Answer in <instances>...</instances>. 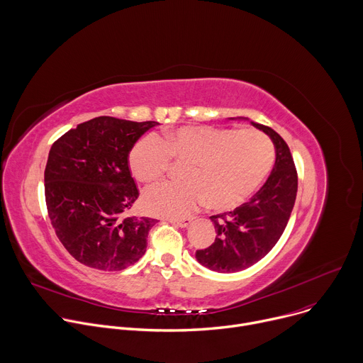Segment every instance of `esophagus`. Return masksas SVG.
<instances>
[{
    "mask_svg": "<svg viewBox=\"0 0 363 363\" xmlns=\"http://www.w3.org/2000/svg\"><path fill=\"white\" fill-rule=\"evenodd\" d=\"M192 223L191 218H184V220H171V224L177 225V227H181V228H186L189 227Z\"/></svg>",
    "mask_w": 363,
    "mask_h": 363,
    "instance_id": "esophagus-1",
    "label": "esophagus"
}]
</instances>
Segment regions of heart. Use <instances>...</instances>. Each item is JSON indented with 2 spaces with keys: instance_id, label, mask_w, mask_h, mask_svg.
<instances>
[{
  "instance_id": "obj_1",
  "label": "heart",
  "mask_w": 363,
  "mask_h": 363,
  "mask_svg": "<svg viewBox=\"0 0 363 363\" xmlns=\"http://www.w3.org/2000/svg\"><path fill=\"white\" fill-rule=\"evenodd\" d=\"M274 158L270 139L258 130L181 126L164 139L147 135L129 153L132 174L142 182L158 181L172 161L186 162L184 182H164L142 196L152 216L181 218L203 202L216 211L237 208L267 177Z\"/></svg>"
}]
</instances>
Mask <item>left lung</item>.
Here are the masks:
<instances>
[{"instance_id":"1","label":"left lung","mask_w":363,"mask_h":363,"mask_svg":"<svg viewBox=\"0 0 363 363\" xmlns=\"http://www.w3.org/2000/svg\"><path fill=\"white\" fill-rule=\"evenodd\" d=\"M248 122L272 139L276 162L266 184L248 202L234 211L210 217L217 233L216 241L208 248L198 250L195 258L201 266L218 273L245 270L269 254L287 225L297 194V174L287 143L272 128Z\"/></svg>"}]
</instances>
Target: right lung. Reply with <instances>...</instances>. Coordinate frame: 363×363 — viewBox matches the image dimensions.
<instances>
[{
  "instance_id": "add662e5",
  "label": "right lung",
  "mask_w": 363,
  "mask_h": 363,
  "mask_svg": "<svg viewBox=\"0 0 363 363\" xmlns=\"http://www.w3.org/2000/svg\"><path fill=\"white\" fill-rule=\"evenodd\" d=\"M157 125L99 116L51 146L44 171L48 217L65 248L82 264L121 272L145 254L157 220L126 216L139 196L128 155Z\"/></svg>"
}]
</instances>
